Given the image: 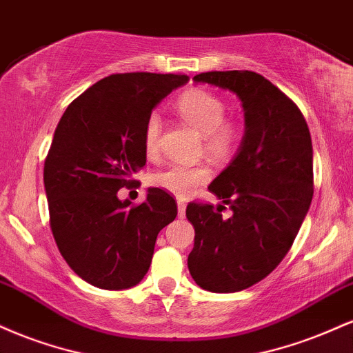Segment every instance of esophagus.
<instances>
[{"mask_svg":"<svg viewBox=\"0 0 353 353\" xmlns=\"http://www.w3.org/2000/svg\"><path fill=\"white\" fill-rule=\"evenodd\" d=\"M177 216L179 217L185 216V202H182V201L177 202Z\"/></svg>","mask_w":353,"mask_h":353,"instance_id":"esophagus-1","label":"esophagus"}]
</instances>
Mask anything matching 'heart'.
I'll list each match as a JSON object with an SVG mask.
<instances>
[{
  "mask_svg": "<svg viewBox=\"0 0 353 353\" xmlns=\"http://www.w3.org/2000/svg\"><path fill=\"white\" fill-rule=\"evenodd\" d=\"M176 111L189 125L202 134L204 149L216 159H225L237 149L241 143V125L225 117V103L214 92L205 89H188L177 98ZM163 123L152 112L144 124V151L148 157H156L159 152ZM210 179V171L205 165L172 164L152 176L157 188L168 190L176 197L185 199L199 185Z\"/></svg>",
  "mask_w": 353,
  "mask_h": 353,
  "instance_id": "1",
  "label": "heart"
}]
</instances>
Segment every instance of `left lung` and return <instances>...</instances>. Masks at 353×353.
<instances>
[{"label":"left lung","mask_w":353,"mask_h":353,"mask_svg":"<svg viewBox=\"0 0 353 353\" xmlns=\"http://www.w3.org/2000/svg\"><path fill=\"white\" fill-rule=\"evenodd\" d=\"M196 83L229 89L244 108L241 148L209 190L225 205L190 202L194 225L188 267L199 287L229 294L261 282L292 247L314 196L309 125L292 99L254 71H209Z\"/></svg>","instance_id":"8db88e82"}]
</instances>
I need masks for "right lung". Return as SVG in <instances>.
Segmentation results:
<instances>
[{"instance_id": "1", "label": "right lung", "mask_w": 353, "mask_h": 353, "mask_svg": "<svg viewBox=\"0 0 353 353\" xmlns=\"http://www.w3.org/2000/svg\"><path fill=\"white\" fill-rule=\"evenodd\" d=\"M185 74L124 72L98 81L59 119L44 161L50 225L68 265L91 285L134 287L151 265L157 234L176 201L152 188L143 204L121 201L145 165L144 124Z\"/></svg>"}]
</instances>
